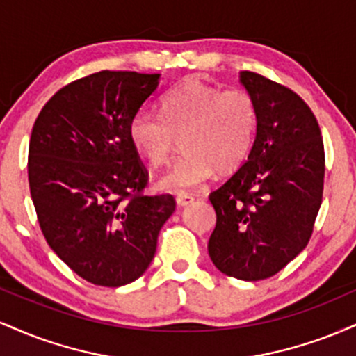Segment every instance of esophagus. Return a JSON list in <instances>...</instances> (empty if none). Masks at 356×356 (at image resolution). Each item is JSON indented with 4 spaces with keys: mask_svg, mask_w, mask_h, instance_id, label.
Masks as SVG:
<instances>
[{
    "mask_svg": "<svg viewBox=\"0 0 356 356\" xmlns=\"http://www.w3.org/2000/svg\"><path fill=\"white\" fill-rule=\"evenodd\" d=\"M192 201H194V195L191 194H177V197H175V202H177L179 207L189 206Z\"/></svg>",
    "mask_w": 356,
    "mask_h": 356,
    "instance_id": "1",
    "label": "esophagus"
}]
</instances>
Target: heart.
I'll list each match as a JSON object with an SVG mask.
<instances>
[{
  "instance_id": "b5f03b06",
  "label": "heart",
  "mask_w": 356,
  "mask_h": 356,
  "mask_svg": "<svg viewBox=\"0 0 356 356\" xmlns=\"http://www.w3.org/2000/svg\"><path fill=\"white\" fill-rule=\"evenodd\" d=\"M161 117L140 108L130 117L127 134L138 155L162 165L181 136L184 152L159 177L157 186L186 192L214 172H231L246 161L257 129L256 102L246 90L227 88L187 76L167 92Z\"/></svg>"
}]
</instances>
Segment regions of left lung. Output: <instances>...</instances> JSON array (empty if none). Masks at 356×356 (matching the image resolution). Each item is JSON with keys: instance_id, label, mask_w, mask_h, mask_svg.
<instances>
[{"instance_id": "obj_1", "label": "left lung", "mask_w": 356, "mask_h": 356, "mask_svg": "<svg viewBox=\"0 0 356 356\" xmlns=\"http://www.w3.org/2000/svg\"><path fill=\"white\" fill-rule=\"evenodd\" d=\"M239 80L256 102V137L248 161L211 192L216 227L207 249L220 273L259 281L281 271L312 238L325 147L298 93L254 72H241Z\"/></svg>"}]
</instances>
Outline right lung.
Here are the masks:
<instances>
[{
	"instance_id": "1",
	"label": "right lung",
	"mask_w": 356,
	"mask_h": 356,
	"mask_svg": "<svg viewBox=\"0 0 356 356\" xmlns=\"http://www.w3.org/2000/svg\"><path fill=\"white\" fill-rule=\"evenodd\" d=\"M159 73L102 70L60 88L31 130L28 181L48 246L88 283L118 288L154 259L170 194L145 195L149 172L129 120Z\"/></svg>"
}]
</instances>
